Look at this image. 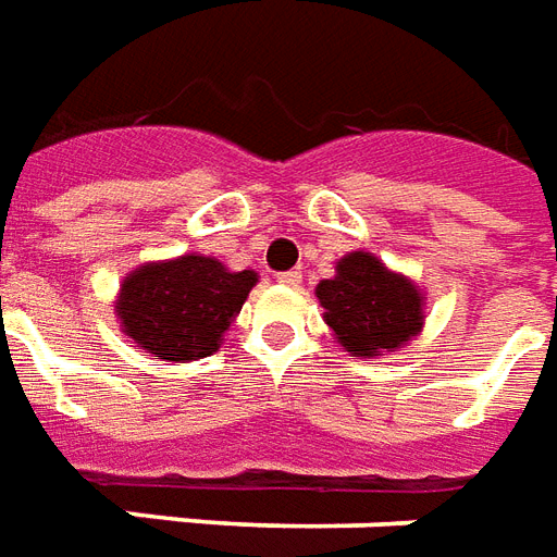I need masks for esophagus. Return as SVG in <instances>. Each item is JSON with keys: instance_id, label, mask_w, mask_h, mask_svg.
Masks as SVG:
<instances>
[{"instance_id": "1", "label": "esophagus", "mask_w": 557, "mask_h": 557, "mask_svg": "<svg viewBox=\"0 0 557 557\" xmlns=\"http://www.w3.org/2000/svg\"><path fill=\"white\" fill-rule=\"evenodd\" d=\"M300 280H304L300 271H283V274H277V283H283V286H300Z\"/></svg>"}]
</instances>
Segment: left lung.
I'll use <instances>...</instances> for the list:
<instances>
[{
  "label": "left lung",
  "instance_id": "obj_1",
  "mask_svg": "<svg viewBox=\"0 0 557 557\" xmlns=\"http://www.w3.org/2000/svg\"><path fill=\"white\" fill-rule=\"evenodd\" d=\"M324 321L350 356L376 359L394 354L423 330V295L368 250L338 260L333 280L315 288Z\"/></svg>",
  "mask_w": 557,
  "mask_h": 557
}]
</instances>
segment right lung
<instances>
[{"instance_id":"add662e5","label":"right lung","mask_w":557,"mask_h":557,"mask_svg":"<svg viewBox=\"0 0 557 557\" xmlns=\"http://www.w3.org/2000/svg\"><path fill=\"white\" fill-rule=\"evenodd\" d=\"M253 286L257 271H231L198 253L146 262L122 280L119 326L146 354L193 362L219 350Z\"/></svg>"}]
</instances>
